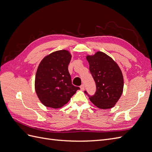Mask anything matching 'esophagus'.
I'll return each instance as SVG.
<instances>
[{"label":"esophagus","instance_id":"esophagus-1","mask_svg":"<svg viewBox=\"0 0 152 152\" xmlns=\"http://www.w3.org/2000/svg\"><path fill=\"white\" fill-rule=\"evenodd\" d=\"M80 88L82 91H84V88H85V86L84 84H82L80 86Z\"/></svg>","mask_w":152,"mask_h":152}]
</instances>
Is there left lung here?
<instances>
[{
  "label": "left lung",
  "instance_id": "1",
  "mask_svg": "<svg viewBox=\"0 0 152 152\" xmlns=\"http://www.w3.org/2000/svg\"><path fill=\"white\" fill-rule=\"evenodd\" d=\"M86 59L95 81L96 91L91 96L86 91L84 93L98 108H113L123 92L124 78L121 68L111 57L101 51L94 55H87Z\"/></svg>",
  "mask_w": 152,
  "mask_h": 152
}]
</instances>
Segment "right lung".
<instances>
[{
	"mask_svg": "<svg viewBox=\"0 0 152 152\" xmlns=\"http://www.w3.org/2000/svg\"><path fill=\"white\" fill-rule=\"evenodd\" d=\"M72 55L59 50L45 56L36 72L35 89L40 102L52 108H59L70 101L79 87L72 85L68 70Z\"/></svg>",
	"mask_w": 152,
	"mask_h": 152,
	"instance_id": "obj_1",
	"label": "right lung"
}]
</instances>
